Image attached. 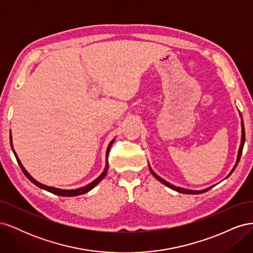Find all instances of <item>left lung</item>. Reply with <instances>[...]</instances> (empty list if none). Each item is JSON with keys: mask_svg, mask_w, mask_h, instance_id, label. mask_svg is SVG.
Returning a JSON list of instances; mask_svg holds the SVG:
<instances>
[{"mask_svg": "<svg viewBox=\"0 0 253 253\" xmlns=\"http://www.w3.org/2000/svg\"><path fill=\"white\" fill-rule=\"evenodd\" d=\"M241 117H242V115H241ZM244 142H245V128H244V121L242 120V141H241V147H240V150H239V154H237V159H236V164H235V166H234V168L232 169V171L230 172V174L235 170V168H236V166H237V164H239V162H240V158H241V156H242V152H243V148H244ZM149 169H150V171H151V173L154 175V177L155 178H157L160 182H163L164 185H166L167 187H169V188H171L172 190H175V191H177V192H179V193H183V194H201V193H204V192H206V191H208V190H210L211 188H213L214 186H212V187H209V188H207V189H205V190H200V191H194V190H187V189H183V188H179V187H175V186H173V185H171V183H169L168 181H166L165 179H163L162 177H159V176L153 171L152 169H151V167L149 166ZM229 174V175H230ZM228 175V176H229Z\"/></svg>", "mask_w": 253, "mask_h": 253, "instance_id": "1", "label": "left lung"}]
</instances>
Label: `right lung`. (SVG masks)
Masks as SVG:
<instances>
[{"label":"right lung","instance_id":"1","mask_svg":"<svg viewBox=\"0 0 253 253\" xmlns=\"http://www.w3.org/2000/svg\"><path fill=\"white\" fill-rule=\"evenodd\" d=\"M113 142H114V140H112V141L110 142L109 147H108V150H106V164H105L104 171L101 173V175L99 176V177H97L94 181H91L90 183H88V185H86L85 187H82V188H79V189H73V190H63V189H58V188H53V187H48V186L43 185V183H41V182H39V181H37L36 179H34V178L32 177V176L29 175V173L24 169V167L22 166V164H21V162H20V159L18 158V156H17V154H16V152H14L13 150H12V151H13V153H14V156H16L17 162H18L19 166L21 167V169H22L23 173H24L26 177H27L30 181L34 182L36 186H38V187L43 189V190H46V191H48V192H50V193H52V194H56V195H60V196H77V195H81V194H84V193L88 192V191H90L91 189L95 188V187L98 185V183L100 182V181L104 178V176L106 175V173H108V170H109V160H108V158H109V153H110V149H111V147H112ZM10 144H11V147H12L11 134H10ZM12 149H13V148H12Z\"/></svg>","mask_w":253,"mask_h":253}]
</instances>
